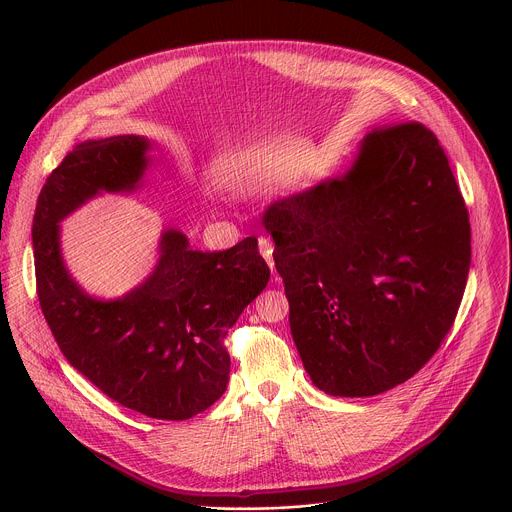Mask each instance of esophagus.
Segmentation results:
<instances>
[{"label": "esophagus", "mask_w": 512, "mask_h": 512, "mask_svg": "<svg viewBox=\"0 0 512 512\" xmlns=\"http://www.w3.org/2000/svg\"><path fill=\"white\" fill-rule=\"evenodd\" d=\"M259 251L261 255L265 257L267 265L271 267V273H273V279H277V273H275V261H273V243L269 237H259Z\"/></svg>", "instance_id": "1"}]
</instances>
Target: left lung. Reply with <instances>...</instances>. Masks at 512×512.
Instances as JSON below:
<instances>
[{
    "label": "left lung",
    "mask_w": 512,
    "mask_h": 512,
    "mask_svg": "<svg viewBox=\"0 0 512 512\" xmlns=\"http://www.w3.org/2000/svg\"><path fill=\"white\" fill-rule=\"evenodd\" d=\"M312 383L371 397L411 379L450 332L470 221L444 148L417 121L377 127L352 168L263 214Z\"/></svg>",
    "instance_id": "8db88e82"
}]
</instances>
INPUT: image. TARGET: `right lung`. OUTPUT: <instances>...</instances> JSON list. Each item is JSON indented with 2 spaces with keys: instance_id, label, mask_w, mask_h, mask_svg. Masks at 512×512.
Here are the masks:
<instances>
[{
  "instance_id": "1",
  "label": "right lung",
  "mask_w": 512,
  "mask_h": 512,
  "mask_svg": "<svg viewBox=\"0 0 512 512\" xmlns=\"http://www.w3.org/2000/svg\"><path fill=\"white\" fill-rule=\"evenodd\" d=\"M150 141L117 135L83 141L46 178L32 225L36 291L48 328L66 356L119 405L182 421L208 409L229 383V328L261 294L269 267L257 239L202 253L178 231L162 235L156 271L115 302H99L70 279L58 223L101 190H133Z\"/></svg>"
}]
</instances>
